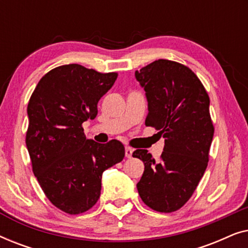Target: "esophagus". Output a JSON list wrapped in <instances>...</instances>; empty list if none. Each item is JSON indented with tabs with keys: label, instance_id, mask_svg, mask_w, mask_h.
Listing matches in <instances>:
<instances>
[{
	"label": "esophagus",
	"instance_id": "obj_1",
	"mask_svg": "<svg viewBox=\"0 0 248 248\" xmlns=\"http://www.w3.org/2000/svg\"><path fill=\"white\" fill-rule=\"evenodd\" d=\"M132 154H133V149L128 147L125 148V155H126V158H132Z\"/></svg>",
	"mask_w": 248,
	"mask_h": 248
}]
</instances>
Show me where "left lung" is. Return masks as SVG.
<instances>
[{
  "label": "left lung",
  "mask_w": 248,
  "mask_h": 248,
  "mask_svg": "<svg viewBox=\"0 0 248 248\" xmlns=\"http://www.w3.org/2000/svg\"><path fill=\"white\" fill-rule=\"evenodd\" d=\"M135 78L148 100L145 125L165 138L160 161L144 149L133 152L144 162L138 192L155 211L174 212L188 201L208 166L215 133L209 94L189 67L174 61H155Z\"/></svg>",
  "instance_id": "obj_1"
}]
</instances>
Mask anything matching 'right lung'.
<instances>
[{"instance_id": "1", "label": "right lung", "mask_w": 248, "mask_h": 248, "mask_svg": "<svg viewBox=\"0 0 248 248\" xmlns=\"http://www.w3.org/2000/svg\"><path fill=\"white\" fill-rule=\"evenodd\" d=\"M116 79V72L67 64L46 73L30 97L26 144L33 175L47 199L69 215L96 204L101 175L125 155L120 141L97 143L82 127L97 116L98 101Z\"/></svg>"}]
</instances>
